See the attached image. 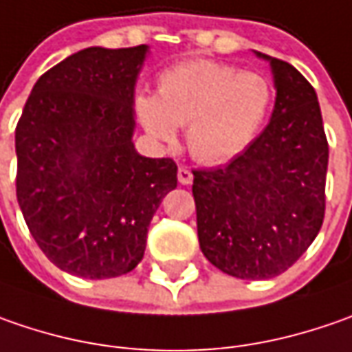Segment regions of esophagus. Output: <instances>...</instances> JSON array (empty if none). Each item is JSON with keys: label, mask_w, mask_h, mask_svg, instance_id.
Masks as SVG:
<instances>
[{"label": "esophagus", "mask_w": 352, "mask_h": 352, "mask_svg": "<svg viewBox=\"0 0 352 352\" xmlns=\"http://www.w3.org/2000/svg\"><path fill=\"white\" fill-rule=\"evenodd\" d=\"M177 179H179V183L181 185H191L192 183V173H191V169L189 167H179L177 169Z\"/></svg>", "instance_id": "esophagus-1"}]
</instances>
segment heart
I'll list each match as a JSON object with an SVG mask.
<instances>
[{
	"label": "heart",
	"mask_w": 352,
	"mask_h": 352,
	"mask_svg": "<svg viewBox=\"0 0 352 352\" xmlns=\"http://www.w3.org/2000/svg\"><path fill=\"white\" fill-rule=\"evenodd\" d=\"M272 98L264 74L197 58L163 70L157 94H140L135 112L144 130L161 144H173L177 126H187L192 157L217 165L234 160L256 140Z\"/></svg>",
	"instance_id": "heart-1"
}]
</instances>
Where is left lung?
Here are the masks:
<instances>
[{
	"label": "left lung",
	"instance_id": "8db88e82",
	"mask_svg": "<svg viewBox=\"0 0 352 352\" xmlns=\"http://www.w3.org/2000/svg\"><path fill=\"white\" fill-rule=\"evenodd\" d=\"M266 58L276 78L270 124L224 167L192 169L201 250L240 280L294 266L325 217L329 144L317 94L296 67Z\"/></svg>",
	"mask_w": 352,
	"mask_h": 352
}]
</instances>
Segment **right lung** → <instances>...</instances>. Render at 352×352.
Segmentation results:
<instances>
[{
	"label": "right lung",
	"instance_id": "right-lung-1",
	"mask_svg": "<svg viewBox=\"0 0 352 352\" xmlns=\"http://www.w3.org/2000/svg\"><path fill=\"white\" fill-rule=\"evenodd\" d=\"M146 45L90 47L49 69L15 128V191L38 248L86 280L128 274L147 226L177 187L171 157L135 153L133 86Z\"/></svg>",
	"mask_w": 352,
	"mask_h": 352
}]
</instances>
